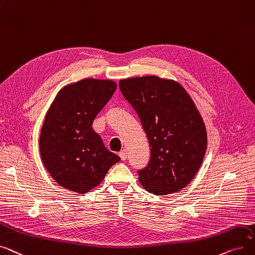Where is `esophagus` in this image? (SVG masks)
I'll list each match as a JSON object with an SVG mask.
<instances>
[{
  "mask_svg": "<svg viewBox=\"0 0 255 255\" xmlns=\"http://www.w3.org/2000/svg\"><path fill=\"white\" fill-rule=\"evenodd\" d=\"M119 156L121 157V160L126 161V160H127V156H128V151H127V149L121 150V151L119 152Z\"/></svg>",
  "mask_w": 255,
  "mask_h": 255,
  "instance_id": "esophagus-1",
  "label": "esophagus"
}]
</instances>
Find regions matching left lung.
Masks as SVG:
<instances>
[{
    "mask_svg": "<svg viewBox=\"0 0 255 255\" xmlns=\"http://www.w3.org/2000/svg\"><path fill=\"white\" fill-rule=\"evenodd\" d=\"M119 88L137 112L150 146V160L138 171L142 187L157 196L184 189L207 151L203 119L181 85L157 76L120 80Z\"/></svg>",
    "mask_w": 255,
    "mask_h": 255,
    "instance_id": "1",
    "label": "left lung"
}]
</instances>
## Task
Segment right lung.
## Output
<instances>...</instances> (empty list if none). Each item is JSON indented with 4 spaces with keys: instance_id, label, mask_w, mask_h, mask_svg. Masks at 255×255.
I'll return each instance as SVG.
<instances>
[{
    "instance_id": "right-lung-1",
    "label": "right lung",
    "mask_w": 255,
    "mask_h": 255,
    "mask_svg": "<svg viewBox=\"0 0 255 255\" xmlns=\"http://www.w3.org/2000/svg\"><path fill=\"white\" fill-rule=\"evenodd\" d=\"M116 88L112 80L83 79L64 86L48 108L40 130L39 151L45 169L61 187L87 193L120 161L92 128L94 118Z\"/></svg>"
}]
</instances>
